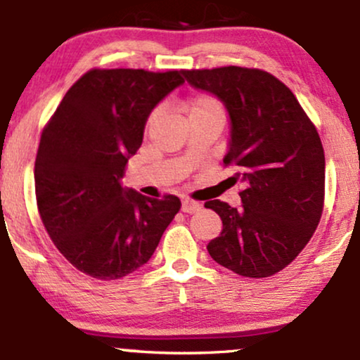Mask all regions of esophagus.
<instances>
[{
  "instance_id": "34e87169",
  "label": "esophagus",
  "mask_w": 360,
  "mask_h": 360,
  "mask_svg": "<svg viewBox=\"0 0 360 360\" xmlns=\"http://www.w3.org/2000/svg\"><path fill=\"white\" fill-rule=\"evenodd\" d=\"M181 210H183L184 213H196L201 210V205L193 200H183V203H181Z\"/></svg>"
}]
</instances>
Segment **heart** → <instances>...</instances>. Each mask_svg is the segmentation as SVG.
I'll list each match as a JSON object with an SVG mask.
<instances>
[{
	"instance_id": "1",
	"label": "heart",
	"mask_w": 360,
	"mask_h": 360,
	"mask_svg": "<svg viewBox=\"0 0 360 360\" xmlns=\"http://www.w3.org/2000/svg\"><path fill=\"white\" fill-rule=\"evenodd\" d=\"M188 111V118L191 117H217L223 120L225 117V110H223L221 103L217 98L210 96V94H200V96L193 98L191 101L186 105Z\"/></svg>"
}]
</instances>
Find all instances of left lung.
I'll return each instance as SVG.
<instances>
[{
	"label": "left lung",
	"instance_id": "obj_1",
	"mask_svg": "<svg viewBox=\"0 0 360 360\" xmlns=\"http://www.w3.org/2000/svg\"><path fill=\"white\" fill-rule=\"evenodd\" d=\"M183 76L229 111L223 164L235 169L233 184H243L242 208L205 203L223 223L206 249L235 274H276L304 249L323 212L325 154L316 128L291 89L266 71L229 65Z\"/></svg>",
	"mask_w": 360,
	"mask_h": 360
}]
</instances>
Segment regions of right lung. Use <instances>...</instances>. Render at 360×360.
Returning a JSON list of instances; mask_svg holds the SVG:
<instances>
[{
    "label": "right lung",
    "mask_w": 360,
    "mask_h": 360,
    "mask_svg": "<svg viewBox=\"0 0 360 360\" xmlns=\"http://www.w3.org/2000/svg\"><path fill=\"white\" fill-rule=\"evenodd\" d=\"M184 82L183 71L93 69L62 98L44 128L35 194L49 237L77 271L120 279L148 262L181 201L123 188L148 115Z\"/></svg>",
    "instance_id": "add662e5"
}]
</instances>
